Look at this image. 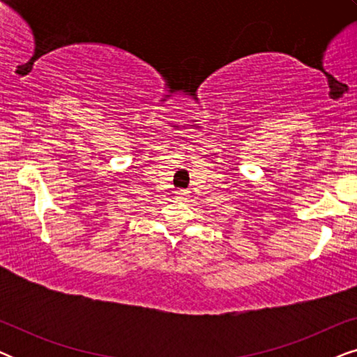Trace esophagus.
I'll use <instances>...</instances> for the list:
<instances>
[{"mask_svg":"<svg viewBox=\"0 0 357 357\" xmlns=\"http://www.w3.org/2000/svg\"><path fill=\"white\" fill-rule=\"evenodd\" d=\"M187 195H188L187 190H177V192H175V198L185 199V198H187Z\"/></svg>","mask_w":357,"mask_h":357,"instance_id":"esophagus-1","label":"esophagus"}]
</instances>
